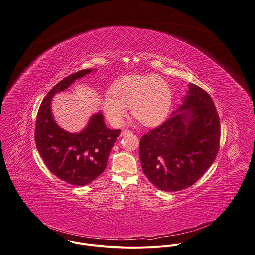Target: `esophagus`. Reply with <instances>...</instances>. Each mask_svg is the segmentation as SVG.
Instances as JSON below:
<instances>
[{"label": "esophagus", "instance_id": "34e87169", "mask_svg": "<svg viewBox=\"0 0 255 255\" xmlns=\"http://www.w3.org/2000/svg\"><path fill=\"white\" fill-rule=\"evenodd\" d=\"M132 132L131 131H129V130H123L122 132H121V136H126V135H128V134H131Z\"/></svg>", "mask_w": 255, "mask_h": 255}]
</instances>
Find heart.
<instances>
[{
  "instance_id": "b5f03b06",
  "label": "heart",
  "mask_w": 255,
  "mask_h": 255,
  "mask_svg": "<svg viewBox=\"0 0 255 255\" xmlns=\"http://www.w3.org/2000/svg\"><path fill=\"white\" fill-rule=\"evenodd\" d=\"M110 94L102 97L101 104L113 126L122 125L127 107L142 124L156 125L166 117L172 101L170 88L157 75L121 78L111 86Z\"/></svg>"
}]
</instances>
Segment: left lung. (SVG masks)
Here are the masks:
<instances>
[{
    "mask_svg": "<svg viewBox=\"0 0 255 255\" xmlns=\"http://www.w3.org/2000/svg\"><path fill=\"white\" fill-rule=\"evenodd\" d=\"M220 136L219 115L211 97L190 84L182 104L166 121L141 138L143 171L160 190L185 189L214 162Z\"/></svg>",
    "mask_w": 255,
    "mask_h": 255,
    "instance_id": "left-lung-1",
    "label": "left lung"
}]
</instances>
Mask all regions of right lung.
<instances>
[{
    "label": "right lung",
    "instance_id": "right-lung-1",
    "mask_svg": "<svg viewBox=\"0 0 255 255\" xmlns=\"http://www.w3.org/2000/svg\"><path fill=\"white\" fill-rule=\"evenodd\" d=\"M93 71L82 70L59 82L41 102L35 124V144L46 166L59 179L76 186L87 185L102 174L121 132L106 127L101 111L91 117L80 133H69L54 120V95L67 90L76 80Z\"/></svg>",
    "mask_w": 255,
    "mask_h": 255
}]
</instances>
